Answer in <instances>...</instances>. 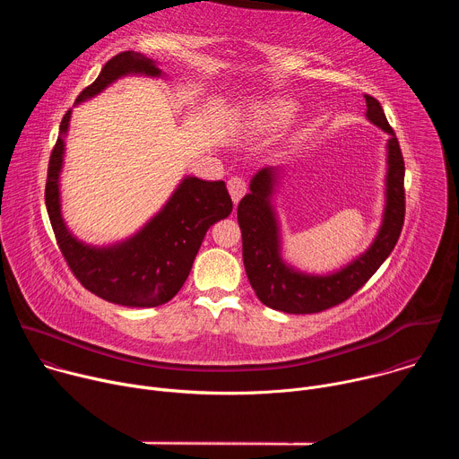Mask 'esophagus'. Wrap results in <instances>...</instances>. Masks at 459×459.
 I'll use <instances>...</instances> for the list:
<instances>
[{"mask_svg": "<svg viewBox=\"0 0 459 459\" xmlns=\"http://www.w3.org/2000/svg\"><path fill=\"white\" fill-rule=\"evenodd\" d=\"M227 188H229V192H230L232 202L238 204V202L243 198V195H245V192H247V183H245L243 178L234 176V178H230V179L227 181Z\"/></svg>", "mask_w": 459, "mask_h": 459, "instance_id": "1", "label": "esophagus"}]
</instances>
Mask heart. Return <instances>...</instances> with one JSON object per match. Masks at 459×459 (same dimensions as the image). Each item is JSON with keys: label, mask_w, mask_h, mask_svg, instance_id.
Segmentation results:
<instances>
[{"label": "heart", "mask_w": 459, "mask_h": 459, "mask_svg": "<svg viewBox=\"0 0 459 459\" xmlns=\"http://www.w3.org/2000/svg\"><path fill=\"white\" fill-rule=\"evenodd\" d=\"M294 107L296 103L287 98L254 100L247 103L238 114L241 133L247 138L267 136L290 117Z\"/></svg>", "instance_id": "obj_1"}]
</instances>
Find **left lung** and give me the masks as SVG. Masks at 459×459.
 <instances>
[{"mask_svg": "<svg viewBox=\"0 0 459 459\" xmlns=\"http://www.w3.org/2000/svg\"><path fill=\"white\" fill-rule=\"evenodd\" d=\"M367 119L388 134L385 209L376 238L347 265L326 274L303 273L283 259V241L274 194L281 183V167H265L250 179V192L238 205L243 239V265L259 301L287 314H314L349 299L361 289L394 250L405 218V163L398 138L377 100L365 96Z\"/></svg>", "mask_w": 459, "mask_h": 459, "instance_id": "left-lung-1", "label": "left lung"}]
</instances>
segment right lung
<instances>
[{"mask_svg": "<svg viewBox=\"0 0 459 459\" xmlns=\"http://www.w3.org/2000/svg\"><path fill=\"white\" fill-rule=\"evenodd\" d=\"M125 76L163 78V73L156 61L140 52H121L105 63L74 105ZM71 116L73 110L61 119L45 186L47 212L63 257L80 283L105 301L123 307H158L170 301L188 278L207 230L232 212L225 181L185 176L160 212L136 234L110 245H89L73 234L61 214L59 179Z\"/></svg>", "mask_w": 459, "mask_h": 459, "instance_id": "1", "label": "right lung"}]
</instances>
